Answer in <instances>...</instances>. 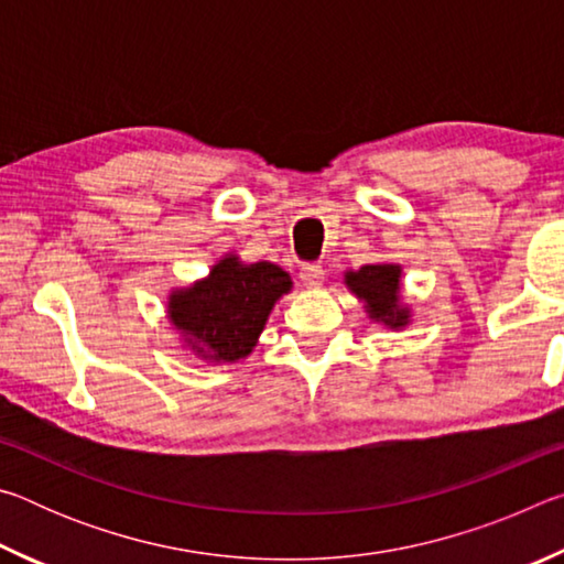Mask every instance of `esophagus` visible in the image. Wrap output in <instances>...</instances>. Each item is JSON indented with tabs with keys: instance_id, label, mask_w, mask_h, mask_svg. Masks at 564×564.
Here are the masks:
<instances>
[{
	"instance_id": "1",
	"label": "esophagus",
	"mask_w": 564,
	"mask_h": 564,
	"mask_svg": "<svg viewBox=\"0 0 564 564\" xmlns=\"http://www.w3.org/2000/svg\"><path fill=\"white\" fill-rule=\"evenodd\" d=\"M323 265L321 263H303L301 265V281L308 285V289H316V285L323 283Z\"/></svg>"
}]
</instances>
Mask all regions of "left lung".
<instances>
[{
    "instance_id": "8db88e82",
    "label": "left lung",
    "mask_w": 564,
    "mask_h": 564,
    "mask_svg": "<svg viewBox=\"0 0 564 564\" xmlns=\"http://www.w3.org/2000/svg\"><path fill=\"white\" fill-rule=\"evenodd\" d=\"M348 289L366 301V308L373 321H383L390 328L408 323V308L400 305V265L378 263L362 265L360 271L346 273Z\"/></svg>"
}]
</instances>
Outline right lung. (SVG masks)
<instances>
[{
    "mask_svg": "<svg viewBox=\"0 0 564 564\" xmlns=\"http://www.w3.org/2000/svg\"><path fill=\"white\" fill-rule=\"evenodd\" d=\"M291 291V275L269 261H218L208 279L171 293L169 318L198 358L234 362L253 350L273 303Z\"/></svg>",
    "mask_w": 564,
    "mask_h": 564,
    "instance_id": "right-lung-1",
    "label": "right lung"
}]
</instances>
